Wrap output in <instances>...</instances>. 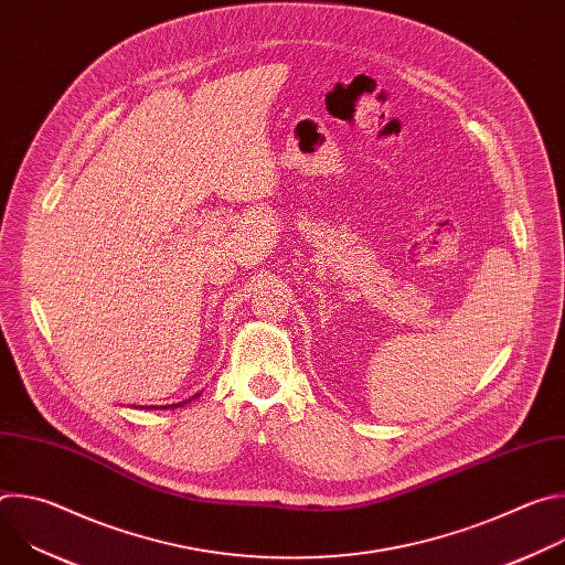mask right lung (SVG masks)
Returning a JSON list of instances; mask_svg holds the SVG:
<instances>
[{
	"label": "right lung",
	"instance_id": "obj_1",
	"mask_svg": "<svg viewBox=\"0 0 565 565\" xmlns=\"http://www.w3.org/2000/svg\"><path fill=\"white\" fill-rule=\"evenodd\" d=\"M196 395H199V393H196ZM196 395H194V397H196ZM185 402H190V399H185ZM185 402H179V405H168V407H172V409H174V407H183ZM168 407H163V409H168ZM151 409H153V407H151ZM156 409H158V407H156Z\"/></svg>",
	"mask_w": 565,
	"mask_h": 565
}]
</instances>
